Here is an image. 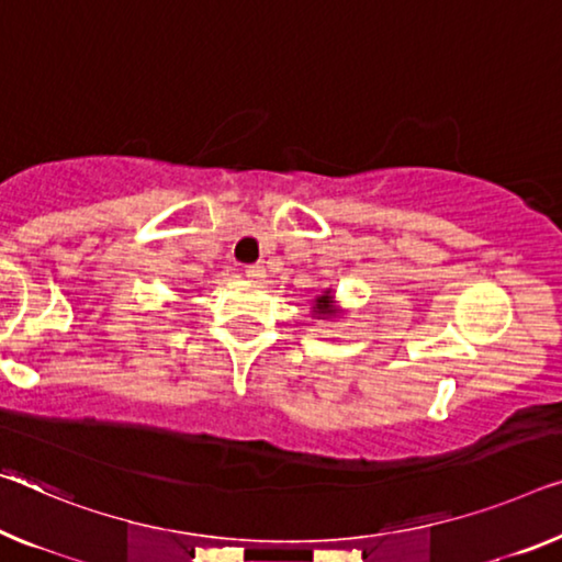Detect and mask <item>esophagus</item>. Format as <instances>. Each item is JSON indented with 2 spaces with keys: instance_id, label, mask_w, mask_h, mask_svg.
I'll list each match as a JSON object with an SVG mask.
<instances>
[{
  "instance_id": "esophagus-1",
  "label": "esophagus",
  "mask_w": 562,
  "mask_h": 562,
  "mask_svg": "<svg viewBox=\"0 0 562 562\" xmlns=\"http://www.w3.org/2000/svg\"><path fill=\"white\" fill-rule=\"evenodd\" d=\"M246 279L248 281H254V283H258V281H263L266 279V269L263 266H246Z\"/></svg>"
}]
</instances>
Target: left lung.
I'll use <instances>...</instances> for the list:
<instances>
[{
	"instance_id": "obj_1",
	"label": "left lung",
	"mask_w": 562,
	"mask_h": 562,
	"mask_svg": "<svg viewBox=\"0 0 562 562\" xmlns=\"http://www.w3.org/2000/svg\"><path fill=\"white\" fill-rule=\"evenodd\" d=\"M341 314H344V308L336 304L334 289L318 291V296H314V301H311V316L314 318H336Z\"/></svg>"
}]
</instances>
